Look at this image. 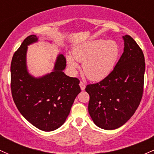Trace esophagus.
<instances>
[{"label": "esophagus", "mask_w": 154, "mask_h": 154, "mask_svg": "<svg viewBox=\"0 0 154 154\" xmlns=\"http://www.w3.org/2000/svg\"><path fill=\"white\" fill-rule=\"evenodd\" d=\"M79 86H80V88L82 91H84V90L85 89V85L82 82H79Z\"/></svg>", "instance_id": "esophagus-1"}]
</instances>
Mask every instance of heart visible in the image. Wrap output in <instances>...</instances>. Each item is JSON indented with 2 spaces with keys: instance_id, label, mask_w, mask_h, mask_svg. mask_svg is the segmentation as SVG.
I'll return each mask as SVG.
<instances>
[{
  "instance_id": "1",
  "label": "heart",
  "mask_w": 154,
  "mask_h": 154,
  "mask_svg": "<svg viewBox=\"0 0 154 154\" xmlns=\"http://www.w3.org/2000/svg\"><path fill=\"white\" fill-rule=\"evenodd\" d=\"M119 46L114 40L96 39L79 44L73 51L72 57L67 55L66 61L73 72L82 63V70L88 79L99 81L107 77L114 69L119 56Z\"/></svg>"
}]
</instances>
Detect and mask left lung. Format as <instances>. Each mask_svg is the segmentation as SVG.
<instances>
[{
    "label": "left lung",
    "instance_id": "8db88e82",
    "mask_svg": "<svg viewBox=\"0 0 154 154\" xmlns=\"http://www.w3.org/2000/svg\"><path fill=\"white\" fill-rule=\"evenodd\" d=\"M124 51L113 71L95 84L88 85V111L95 125L115 130L125 125L138 107L143 92L145 59L130 35L122 36Z\"/></svg>",
    "mask_w": 154,
    "mask_h": 154
}]
</instances>
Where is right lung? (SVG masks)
Instances as JSON below:
<instances>
[{
  "label": "right lung",
  "instance_id": "add662e5",
  "mask_svg": "<svg viewBox=\"0 0 154 154\" xmlns=\"http://www.w3.org/2000/svg\"><path fill=\"white\" fill-rule=\"evenodd\" d=\"M35 35L28 36L14 54L11 64V88L14 101L19 112L35 128L54 131L66 121L77 95L79 81L66 75V59L56 57L53 71L35 77L26 65L28 45L38 41Z\"/></svg>",
  "mask_w": 154,
  "mask_h": 154
}]
</instances>
